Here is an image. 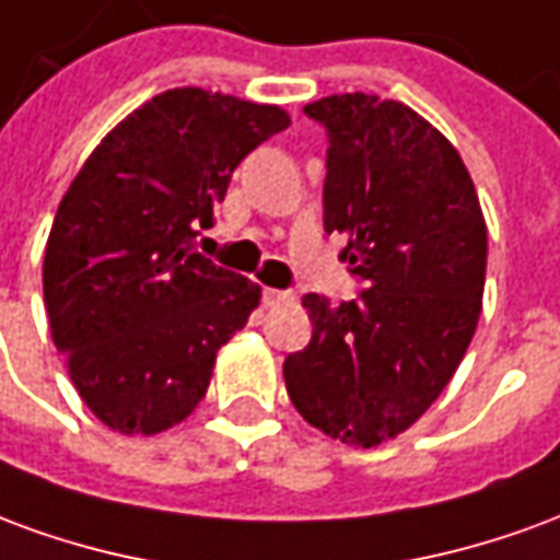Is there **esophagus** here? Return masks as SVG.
Returning a JSON list of instances; mask_svg holds the SVG:
<instances>
[{
	"mask_svg": "<svg viewBox=\"0 0 560 560\" xmlns=\"http://www.w3.org/2000/svg\"><path fill=\"white\" fill-rule=\"evenodd\" d=\"M293 293L291 291H279V288H264V305H281L291 303Z\"/></svg>",
	"mask_w": 560,
	"mask_h": 560,
	"instance_id": "1",
	"label": "esophagus"
}]
</instances>
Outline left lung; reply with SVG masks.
<instances>
[{"label":"left lung","instance_id":"left-lung-1","mask_svg":"<svg viewBox=\"0 0 560 560\" xmlns=\"http://www.w3.org/2000/svg\"><path fill=\"white\" fill-rule=\"evenodd\" d=\"M327 131L324 231L348 236V303L305 293L312 341L284 360L293 408L329 438L377 446L429 411L468 351L486 284V221L450 140L399 102L305 104Z\"/></svg>","mask_w":560,"mask_h":560}]
</instances>
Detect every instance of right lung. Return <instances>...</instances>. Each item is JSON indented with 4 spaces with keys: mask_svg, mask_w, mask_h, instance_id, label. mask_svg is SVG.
<instances>
[{
    "mask_svg": "<svg viewBox=\"0 0 560 560\" xmlns=\"http://www.w3.org/2000/svg\"><path fill=\"white\" fill-rule=\"evenodd\" d=\"M288 126L272 104L167 90L95 147L62 197L44 305L80 399L116 432H164L207 396L260 288L191 243L240 161Z\"/></svg>",
    "mask_w": 560,
    "mask_h": 560,
    "instance_id": "obj_1",
    "label": "right lung"
}]
</instances>
